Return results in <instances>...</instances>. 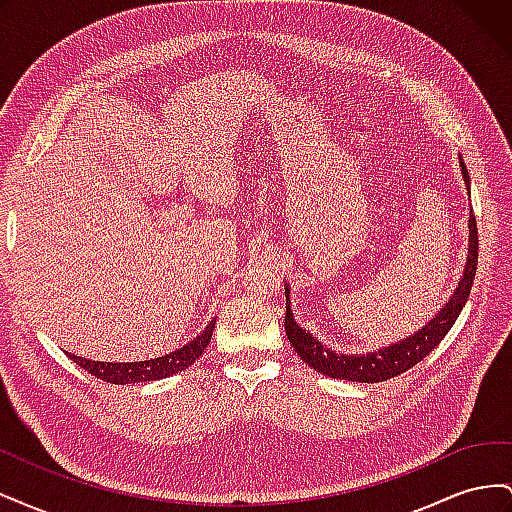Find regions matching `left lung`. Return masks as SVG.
Listing matches in <instances>:
<instances>
[{"label": "left lung", "instance_id": "1", "mask_svg": "<svg viewBox=\"0 0 512 512\" xmlns=\"http://www.w3.org/2000/svg\"><path fill=\"white\" fill-rule=\"evenodd\" d=\"M461 173L470 190V177L463 162H461ZM476 262H478V230H476L474 215L470 213L468 262L451 301L440 309V314L436 318H433L429 324H425V327L418 333H414L412 337H406L404 342H397L389 348H382L378 352H367L361 356H346V354H337L329 348H324L316 337H312V333L299 327L292 318L290 299H288L290 290L286 288V335L290 339V346L297 350V354L309 367H314L316 371H320V374L337 378V380L382 382V380L404 374V371H408L416 363H421L425 356L442 342L444 335L451 331L455 320L461 314L463 305H466L470 297L472 282L476 275Z\"/></svg>", "mask_w": 512, "mask_h": 512}]
</instances>
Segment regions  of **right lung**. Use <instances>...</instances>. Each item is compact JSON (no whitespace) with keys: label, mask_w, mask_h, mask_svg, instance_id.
<instances>
[{"label":"right lung","mask_w":512,"mask_h":512,"mask_svg":"<svg viewBox=\"0 0 512 512\" xmlns=\"http://www.w3.org/2000/svg\"><path fill=\"white\" fill-rule=\"evenodd\" d=\"M215 329V320L209 322V327L200 333L196 339H192L190 344H185L183 348L170 352L166 356H160V359H151V361H136V363H102V361H89L81 359V356L70 354V359L81 365L85 371H89L91 376H96L104 382L111 384H136V382H149V380H162L177 374V371H183L185 367H190L196 363L200 354L205 352V348L211 342V335Z\"/></svg>","instance_id":"1"}]
</instances>
